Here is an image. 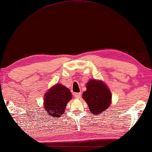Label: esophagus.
I'll use <instances>...</instances> for the list:
<instances>
[{"instance_id": "34e87169", "label": "esophagus", "mask_w": 152, "mask_h": 152, "mask_svg": "<svg viewBox=\"0 0 152 152\" xmlns=\"http://www.w3.org/2000/svg\"><path fill=\"white\" fill-rule=\"evenodd\" d=\"M75 97L76 98H81V93H75Z\"/></svg>"}]
</instances>
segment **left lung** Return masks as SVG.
Returning a JSON list of instances; mask_svg holds the SVG:
<instances>
[{
  "mask_svg": "<svg viewBox=\"0 0 152 152\" xmlns=\"http://www.w3.org/2000/svg\"><path fill=\"white\" fill-rule=\"evenodd\" d=\"M87 89L82 94L91 113L100 115L109 107L111 104V91L103 81L89 80L86 83Z\"/></svg>",
  "mask_w": 152,
  "mask_h": 152,
  "instance_id": "left-lung-1",
  "label": "left lung"
}]
</instances>
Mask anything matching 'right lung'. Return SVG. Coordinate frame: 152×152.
<instances>
[{"label": "right lung", "instance_id": "right-lung-1", "mask_svg": "<svg viewBox=\"0 0 152 152\" xmlns=\"http://www.w3.org/2000/svg\"><path fill=\"white\" fill-rule=\"evenodd\" d=\"M72 97L68 88L60 83L55 84L45 94L43 107L46 113L52 118L60 117L65 113L66 105Z\"/></svg>", "mask_w": 152, "mask_h": 152}]
</instances>
